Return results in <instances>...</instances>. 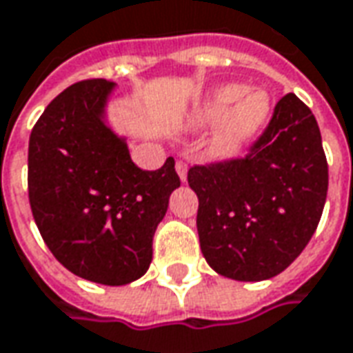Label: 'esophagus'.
Returning a JSON list of instances; mask_svg holds the SVG:
<instances>
[{"mask_svg":"<svg viewBox=\"0 0 353 353\" xmlns=\"http://www.w3.org/2000/svg\"><path fill=\"white\" fill-rule=\"evenodd\" d=\"M174 167H176V172H179V176H181V181H182V182H186V163L182 161V159H179V161H176V165H174Z\"/></svg>","mask_w":353,"mask_h":353,"instance_id":"esophagus-1","label":"esophagus"}]
</instances>
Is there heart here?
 Listing matches in <instances>:
<instances>
[{
  "label": "heart",
  "mask_w": 353,
  "mask_h": 353,
  "mask_svg": "<svg viewBox=\"0 0 353 353\" xmlns=\"http://www.w3.org/2000/svg\"><path fill=\"white\" fill-rule=\"evenodd\" d=\"M271 111V99L263 90L246 92L244 84H225L201 103L192 117V123L208 126L221 121L219 130L211 140V155L219 159L234 157L242 145L250 142L265 125Z\"/></svg>",
  "instance_id": "1"
}]
</instances>
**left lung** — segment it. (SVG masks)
I'll return each mask as SVG.
<instances>
[{
  "mask_svg": "<svg viewBox=\"0 0 353 353\" xmlns=\"http://www.w3.org/2000/svg\"><path fill=\"white\" fill-rule=\"evenodd\" d=\"M198 234L213 271L257 283L283 273L319 225L329 165L311 109L294 94L276 105L244 157L194 165Z\"/></svg>",
  "mask_w": 353,
  "mask_h": 353,
  "instance_id": "1",
  "label": "left lung"
}]
</instances>
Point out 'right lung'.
<instances>
[{"mask_svg": "<svg viewBox=\"0 0 353 353\" xmlns=\"http://www.w3.org/2000/svg\"><path fill=\"white\" fill-rule=\"evenodd\" d=\"M115 82L82 80L36 121L28 142V200L46 246L70 273L121 286L152 263L153 234L181 186L169 157L144 171L105 125Z\"/></svg>", "mask_w": 353, "mask_h": 353, "instance_id": "obj_1", "label": "right lung"}]
</instances>
